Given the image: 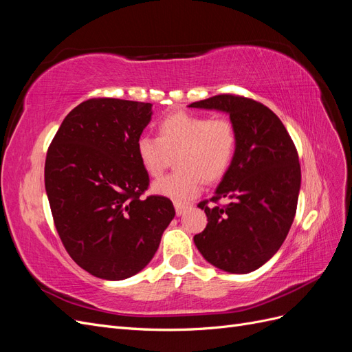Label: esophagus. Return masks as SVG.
<instances>
[{"label": "esophagus", "instance_id": "obj_1", "mask_svg": "<svg viewBox=\"0 0 352 352\" xmlns=\"http://www.w3.org/2000/svg\"><path fill=\"white\" fill-rule=\"evenodd\" d=\"M188 207L189 206H185V204H175V208H176V214L180 217V216H184L185 212H186V210H188Z\"/></svg>", "mask_w": 352, "mask_h": 352}]
</instances>
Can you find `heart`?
Returning <instances> with one entry per match:
<instances>
[{
	"instance_id": "1",
	"label": "heart",
	"mask_w": 352,
	"mask_h": 352,
	"mask_svg": "<svg viewBox=\"0 0 352 352\" xmlns=\"http://www.w3.org/2000/svg\"><path fill=\"white\" fill-rule=\"evenodd\" d=\"M236 142V129L230 120L177 111L158 123V136L138 138L136 154L145 172L154 177L176 155L177 172L157 179L151 190L182 204L201 192L204 179L211 182L223 176L235 155Z\"/></svg>"
}]
</instances>
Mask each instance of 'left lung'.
Segmentation results:
<instances>
[{"label":"left lung","mask_w":352,"mask_h":352,"mask_svg":"<svg viewBox=\"0 0 352 352\" xmlns=\"http://www.w3.org/2000/svg\"><path fill=\"white\" fill-rule=\"evenodd\" d=\"M188 107L228 113L238 136L235 155L210 199L229 204L199 202L208 223L194 242L223 272L257 270L279 251L292 226L301 188L296 148L279 117L261 102L223 94Z\"/></svg>","instance_id":"8db88e82"}]
</instances>
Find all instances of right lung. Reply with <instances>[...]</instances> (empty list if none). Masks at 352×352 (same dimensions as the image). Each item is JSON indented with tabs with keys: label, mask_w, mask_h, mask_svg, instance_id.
Instances as JSON below:
<instances>
[{
	"label": "right lung",
	"mask_w": 352,
	"mask_h": 352,
	"mask_svg": "<svg viewBox=\"0 0 352 352\" xmlns=\"http://www.w3.org/2000/svg\"><path fill=\"white\" fill-rule=\"evenodd\" d=\"M153 104L94 98L63 120L45 160V190L56 229L70 257L105 280L140 273L175 217L172 201L141 198L150 176L136 141Z\"/></svg>",
	"instance_id": "add662e5"
}]
</instances>
